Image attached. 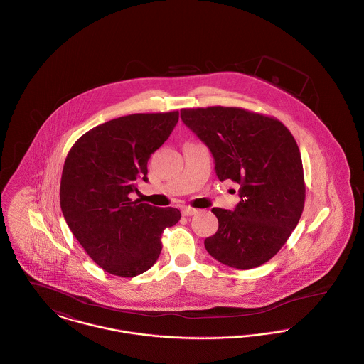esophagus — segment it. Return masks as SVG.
Wrapping results in <instances>:
<instances>
[{
	"label": "esophagus",
	"instance_id": "34e87169",
	"mask_svg": "<svg viewBox=\"0 0 364 364\" xmlns=\"http://www.w3.org/2000/svg\"><path fill=\"white\" fill-rule=\"evenodd\" d=\"M198 213V210L196 208H183V215L184 217H191V215H195Z\"/></svg>",
	"mask_w": 364,
	"mask_h": 364
}]
</instances>
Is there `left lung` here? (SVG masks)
Returning a JSON list of instances; mask_svg holds the SVG:
<instances>
[{
    "label": "left lung",
    "mask_w": 364,
    "mask_h": 364,
    "mask_svg": "<svg viewBox=\"0 0 364 364\" xmlns=\"http://www.w3.org/2000/svg\"><path fill=\"white\" fill-rule=\"evenodd\" d=\"M181 120L211 151L221 181L240 186L233 211L214 208L218 230L205 240L214 259L247 270L272 259L297 225L306 200L300 150L291 131L242 107L181 109Z\"/></svg>",
    "instance_id": "obj_1"
}]
</instances>
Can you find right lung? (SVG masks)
<instances>
[{
  "mask_svg": "<svg viewBox=\"0 0 364 364\" xmlns=\"http://www.w3.org/2000/svg\"><path fill=\"white\" fill-rule=\"evenodd\" d=\"M178 110L104 122L75 141L65 158L60 205L70 232L106 273L131 278L156 263L165 228L181 213L128 196L147 181L150 156L169 138Z\"/></svg>",
  "mask_w": 364,
  "mask_h": 364,
  "instance_id": "1",
  "label": "right lung"
}]
</instances>
